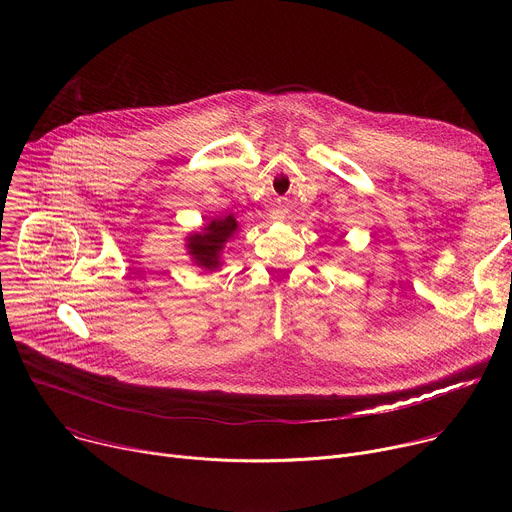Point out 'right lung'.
Listing matches in <instances>:
<instances>
[{"mask_svg":"<svg viewBox=\"0 0 512 512\" xmlns=\"http://www.w3.org/2000/svg\"><path fill=\"white\" fill-rule=\"evenodd\" d=\"M237 229H239V225H237L233 214L210 218L200 233L188 235V239H186L188 255L192 257V261L198 267H202L206 271L218 269L221 267L223 247L237 233Z\"/></svg>","mask_w":512,"mask_h":512,"instance_id":"obj_1","label":"right lung"}]
</instances>
